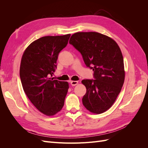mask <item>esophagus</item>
Here are the masks:
<instances>
[{
	"label": "esophagus",
	"mask_w": 148,
	"mask_h": 148,
	"mask_svg": "<svg viewBox=\"0 0 148 148\" xmlns=\"http://www.w3.org/2000/svg\"><path fill=\"white\" fill-rule=\"evenodd\" d=\"M70 83H71V86H76V85H77V84L78 83V82L77 81H71V82H70Z\"/></svg>",
	"instance_id": "1"
}]
</instances>
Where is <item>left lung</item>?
I'll return each instance as SVG.
<instances>
[{
  "instance_id": "1",
  "label": "left lung",
  "mask_w": 148,
  "mask_h": 148,
  "mask_svg": "<svg viewBox=\"0 0 148 148\" xmlns=\"http://www.w3.org/2000/svg\"><path fill=\"white\" fill-rule=\"evenodd\" d=\"M69 43L94 71L95 79L82 82L86 88L83 106L94 114L104 112L113 105L124 83L123 58L119 46L114 39L97 32L76 33Z\"/></svg>"
}]
</instances>
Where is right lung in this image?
I'll use <instances>...</instances> for the list:
<instances>
[{"mask_svg": "<svg viewBox=\"0 0 148 148\" xmlns=\"http://www.w3.org/2000/svg\"><path fill=\"white\" fill-rule=\"evenodd\" d=\"M70 37V34L42 37L29 44L21 58L20 77L23 90L36 108L47 116L60 111L68 92V83L51 77Z\"/></svg>", "mask_w": 148, "mask_h": 148, "instance_id": "obj_1", "label": "right lung"}]
</instances>
